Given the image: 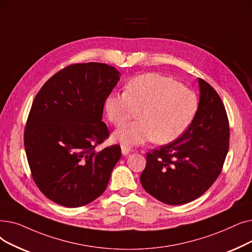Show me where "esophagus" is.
<instances>
[{
	"instance_id": "1",
	"label": "esophagus",
	"mask_w": 252,
	"mask_h": 252,
	"mask_svg": "<svg viewBox=\"0 0 252 252\" xmlns=\"http://www.w3.org/2000/svg\"><path fill=\"white\" fill-rule=\"evenodd\" d=\"M121 151H122V155H123V156H127V155L130 153L131 149H130L129 147L122 146V147H121Z\"/></svg>"
}]
</instances>
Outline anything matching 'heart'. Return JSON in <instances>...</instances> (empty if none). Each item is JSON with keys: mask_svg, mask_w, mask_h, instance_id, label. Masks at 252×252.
<instances>
[{"mask_svg": "<svg viewBox=\"0 0 252 252\" xmlns=\"http://www.w3.org/2000/svg\"><path fill=\"white\" fill-rule=\"evenodd\" d=\"M199 99L195 91L159 74L135 77L125 93H111L104 100L107 119L120 127L138 111V121L115 131L113 139L127 147L155 140L169 143L181 137L197 114Z\"/></svg>", "mask_w": 252, "mask_h": 252, "instance_id": "b5f03b06", "label": "heart"}]
</instances>
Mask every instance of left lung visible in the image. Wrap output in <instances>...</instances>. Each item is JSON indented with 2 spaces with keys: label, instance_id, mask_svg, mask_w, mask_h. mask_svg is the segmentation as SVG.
Returning a JSON list of instances; mask_svg holds the SVG:
<instances>
[{
  "label": "left lung",
  "instance_id": "1",
  "mask_svg": "<svg viewBox=\"0 0 252 252\" xmlns=\"http://www.w3.org/2000/svg\"><path fill=\"white\" fill-rule=\"evenodd\" d=\"M197 114L176 140L147 155L140 183L148 193L168 205L193 201L212 186L229 151L230 127L224 105L209 84L198 79Z\"/></svg>",
  "mask_w": 252,
  "mask_h": 252
}]
</instances>
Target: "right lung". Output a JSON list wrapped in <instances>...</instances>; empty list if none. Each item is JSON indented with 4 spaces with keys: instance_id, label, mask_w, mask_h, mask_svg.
Here are the masks:
<instances>
[{
    "instance_id": "right-lung-1",
    "label": "right lung",
    "mask_w": 252,
    "mask_h": 252,
    "mask_svg": "<svg viewBox=\"0 0 252 252\" xmlns=\"http://www.w3.org/2000/svg\"><path fill=\"white\" fill-rule=\"evenodd\" d=\"M119 71L99 63L59 70L35 95L25 149L35 185L56 204L80 207L99 197L121 158L118 145L95 151L110 135L101 121Z\"/></svg>"
}]
</instances>
